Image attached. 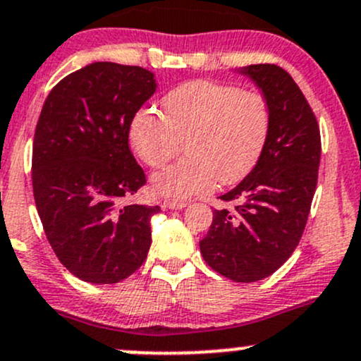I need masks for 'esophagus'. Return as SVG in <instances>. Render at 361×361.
<instances>
[{"mask_svg": "<svg viewBox=\"0 0 361 361\" xmlns=\"http://www.w3.org/2000/svg\"><path fill=\"white\" fill-rule=\"evenodd\" d=\"M162 206H164L166 209H183V207H187V202H183V200H171V199H166Z\"/></svg>", "mask_w": 361, "mask_h": 361, "instance_id": "obj_1", "label": "esophagus"}]
</instances>
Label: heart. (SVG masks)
I'll list each match as a JSON object with an SVG mask.
<instances>
[{
  "label": "heart",
  "mask_w": 361,
  "mask_h": 361,
  "mask_svg": "<svg viewBox=\"0 0 361 361\" xmlns=\"http://www.w3.org/2000/svg\"><path fill=\"white\" fill-rule=\"evenodd\" d=\"M271 126L267 97L218 81H188L164 98V116L142 109L130 140L138 157L161 168L187 142L188 155L157 173L154 190L171 200L211 192L221 181L244 180L259 161Z\"/></svg>",
  "instance_id": "b5f03b06"
}]
</instances>
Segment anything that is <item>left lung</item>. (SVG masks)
<instances>
[{"mask_svg": "<svg viewBox=\"0 0 361 361\" xmlns=\"http://www.w3.org/2000/svg\"><path fill=\"white\" fill-rule=\"evenodd\" d=\"M267 97L271 126L259 161L219 199L200 240L204 261L233 282H257L290 257L305 231L320 166L322 140L308 100L287 71L257 63L244 71Z\"/></svg>", "mask_w": 361, "mask_h": 361, "instance_id": "obj_1", "label": "left lung"}]
</instances>
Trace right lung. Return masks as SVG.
Here are the masks:
<instances>
[{"mask_svg": "<svg viewBox=\"0 0 361 361\" xmlns=\"http://www.w3.org/2000/svg\"><path fill=\"white\" fill-rule=\"evenodd\" d=\"M154 91V74L143 67L94 62L66 75L37 119V214L60 263L85 282L128 279L150 249V218L161 209L126 200L147 183L130 128Z\"/></svg>", "mask_w": 361, "mask_h": 361, "instance_id": "right-lung-1", "label": "right lung"}]
</instances>
